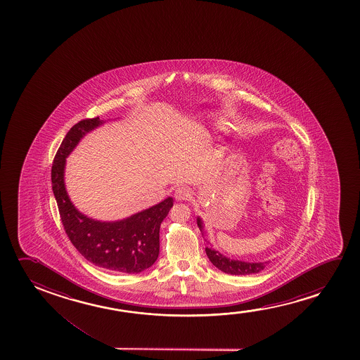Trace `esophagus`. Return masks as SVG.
<instances>
[{
    "label": "esophagus",
    "instance_id": "1",
    "mask_svg": "<svg viewBox=\"0 0 360 360\" xmlns=\"http://www.w3.org/2000/svg\"><path fill=\"white\" fill-rule=\"evenodd\" d=\"M191 189L188 187H178L176 191H174V198H176V200L178 202H182V200H188V198H191Z\"/></svg>",
    "mask_w": 360,
    "mask_h": 360
}]
</instances>
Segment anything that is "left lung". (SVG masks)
I'll return each mask as SVG.
<instances>
[{"label":"left lung","instance_id":"left-lung-1","mask_svg":"<svg viewBox=\"0 0 360 360\" xmlns=\"http://www.w3.org/2000/svg\"><path fill=\"white\" fill-rule=\"evenodd\" d=\"M198 226L202 232V221L200 217L197 219ZM205 252L207 256L214 266H217V269L226 273V274H232V276H247V274H253V273H259L266 268V264L269 262H256V263H251V262L237 261V259H230L227 257L222 256L221 253L205 247Z\"/></svg>","mask_w":360,"mask_h":360}]
</instances>
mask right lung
Instances as JSON below:
<instances>
[{
	"instance_id": "add662e5",
	"label": "right lung",
	"mask_w": 360,
	"mask_h": 360,
	"mask_svg": "<svg viewBox=\"0 0 360 360\" xmlns=\"http://www.w3.org/2000/svg\"><path fill=\"white\" fill-rule=\"evenodd\" d=\"M99 117L84 119L66 134L51 167V184L65 232L76 250L94 266L114 273L138 274L148 269L160 253V226L172 207L166 198L146 210L119 221H98L79 212L70 200L64 182L66 158L79 140L102 125Z\"/></svg>"
}]
</instances>
